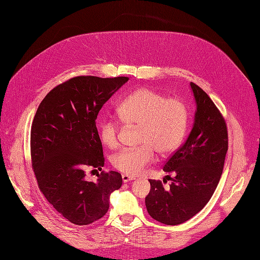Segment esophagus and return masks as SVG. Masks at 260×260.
Returning a JSON list of instances; mask_svg holds the SVG:
<instances>
[{
	"label": "esophagus",
	"instance_id": "esophagus-1",
	"mask_svg": "<svg viewBox=\"0 0 260 260\" xmlns=\"http://www.w3.org/2000/svg\"><path fill=\"white\" fill-rule=\"evenodd\" d=\"M133 179H135V177H131V176H128V175H122V181L124 183L129 182V181H132Z\"/></svg>",
	"mask_w": 260,
	"mask_h": 260
}]
</instances>
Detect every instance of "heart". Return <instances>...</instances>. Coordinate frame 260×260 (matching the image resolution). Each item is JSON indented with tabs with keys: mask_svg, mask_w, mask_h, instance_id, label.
Wrapping results in <instances>:
<instances>
[{
	"mask_svg": "<svg viewBox=\"0 0 260 260\" xmlns=\"http://www.w3.org/2000/svg\"><path fill=\"white\" fill-rule=\"evenodd\" d=\"M120 119L129 127L139 128V147L128 148L113 156L115 169L123 175L138 176L153 162L155 152L169 156L177 151L184 138L188 112L182 101L166 98L160 92L148 88L136 90L117 108ZM120 125L113 119L100 123V139L107 148L119 144Z\"/></svg>",
	"mask_w": 260,
	"mask_h": 260,
	"instance_id": "heart-1",
	"label": "heart"
}]
</instances>
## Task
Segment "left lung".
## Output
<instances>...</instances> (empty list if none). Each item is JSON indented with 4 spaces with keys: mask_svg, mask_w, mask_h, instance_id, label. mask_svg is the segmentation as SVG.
I'll list each match as a JSON object with an SVG mask.
<instances>
[{
    "mask_svg": "<svg viewBox=\"0 0 260 260\" xmlns=\"http://www.w3.org/2000/svg\"><path fill=\"white\" fill-rule=\"evenodd\" d=\"M196 103L193 128L185 142L172 154L162 170L171 172L168 190L151 180L145 198L149 216L161 223L177 225L200 212L214 194L221 177L228 151L224 118L199 85L191 82Z\"/></svg>",
    "mask_w": 260,
    "mask_h": 260,
    "instance_id": "left-lung-1",
    "label": "left lung"
}]
</instances>
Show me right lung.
<instances>
[{
  "mask_svg": "<svg viewBox=\"0 0 260 260\" xmlns=\"http://www.w3.org/2000/svg\"><path fill=\"white\" fill-rule=\"evenodd\" d=\"M128 77L79 76L51 90L31 125V161L39 188L57 212L77 225L103 217L109 196L120 188L117 171H102L96 182L85 181V169L102 170L103 147L96 118Z\"/></svg>",
  "mask_w": 260,
  "mask_h": 260,
  "instance_id": "right-lung-1",
  "label": "right lung"
}]
</instances>
